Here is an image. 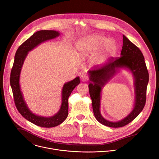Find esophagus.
<instances>
[{
	"instance_id": "34e87169",
	"label": "esophagus",
	"mask_w": 159,
	"mask_h": 159,
	"mask_svg": "<svg viewBox=\"0 0 159 159\" xmlns=\"http://www.w3.org/2000/svg\"><path fill=\"white\" fill-rule=\"evenodd\" d=\"M80 79L82 82H87L89 80V78L86 75H84V74H83V75H82L80 76Z\"/></svg>"
}]
</instances>
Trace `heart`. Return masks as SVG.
<instances>
[{"label": "heart", "mask_w": 159, "mask_h": 159, "mask_svg": "<svg viewBox=\"0 0 159 159\" xmlns=\"http://www.w3.org/2000/svg\"><path fill=\"white\" fill-rule=\"evenodd\" d=\"M79 47L85 54H94L102 50V57L113 55L116 50V44L112 39L100 34H93L82 39Z\"/></svg>", "instance_id": "obj_1"}]
</instances>
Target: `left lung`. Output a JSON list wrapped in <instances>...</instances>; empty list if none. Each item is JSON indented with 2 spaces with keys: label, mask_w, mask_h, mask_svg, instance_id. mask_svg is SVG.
Instances as JSON below:
<instances>
[{
  "label": "left lung",
  "mask_w": 159,
  "mask_h": 159,
  "mask_svg": "<svg viewBox=\"0 0 159 159\" xmlns=\"http://www.w3.org/2000/svg\"><path fill=\"white\" fill-rule=\"evenodd\" d=\"M120 56L119 57H111L103 66L88 71L90 80L89 91L95 118L101 124L112 128L122 127L129 124L143 111L149 80L148 71L141 51L124 35ZM121 68L129 69L134 78L135 104L133 110L126 117L120 122H112L104 119L100 113L101 92L102 88Z\"/></svg>",
  "instance_id": "8db88e82"
}]
</instances>
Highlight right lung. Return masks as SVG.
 <instances>
[{"mask_svg": "<svg viewBox=\"0 0 159 159\" xmlns=\"http://www.w3.org/2000/svg\"><path fill=\"white\" fill-rule=\"evenodd\" d=\"M59 34L58 31L52 30H42L36 32L17 49L15 56L13 66L11 71L10 84L16 109L24 118L41 127H54L66 119L68 115V98L74 88L79 84L80 79L77 77L64 84L62 89V103L59 111L54 116L47 118L33 114L28 108L24 99L23 94L20 90L19 82L20 72L24 60L29 51L43 42L54 39L59 36Z\"/></svg>", "mask_w": 159, "mask_h": 159, "instance_id": "right-lung-1", "label": "right lung"}]
</instances>
